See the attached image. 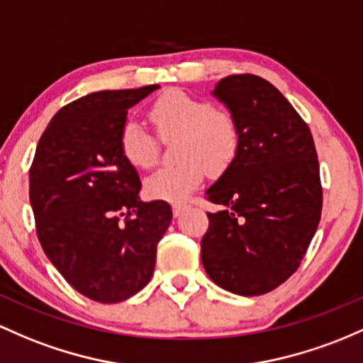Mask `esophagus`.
Masks as SVG:
<instances>
[{
  "instance_id": "esophagus-1",
  "label": "esophagus",
  "mask_w": 363,
  "mask_h": 363,
  "mask_svg": "<svg viewBox=\"0 0 363 363\" xmlns=\"http://www.w3.org/2000/svg\"><path fill=\"white\" fill-rule=\"evenodd\" d=\"M184 210H188V205H184V203H175V205L172 206L174 217H179V215H182Z\"/></svg>"
}]
</instances>
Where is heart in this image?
Returning <instances> with one entry per match:
<instances>
[{"label":"heart","mask_w":363,"mask_h":363,"mask_svg":"<svg viewBox=\"0 0 363 363\" xmlns=\"http://www.w3.org/2000/svg\"><path fill=\"white\" fill-rule=\"evenodd\" d=\"M148 117L163 141L177 138L175 158L181 160L146 177L145 193L153 200H184L200 186L205 167L210 172H222L240 150L241 129L234 113L182 89H170L155 99ZM118 146L136 169H150L157 162V139L136 121L123 123Z\"/></svg>","instance_id":"b5f03b06"}]
</instances>
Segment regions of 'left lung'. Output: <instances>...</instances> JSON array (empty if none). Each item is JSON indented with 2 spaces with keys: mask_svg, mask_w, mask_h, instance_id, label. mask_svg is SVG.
<instances>
[{
  "mask_svg": "<svg viewBox=\"0 0 363 363\" xmlns=\"http://www.w3.org/2000/svg\"><path fill=\"white\" fill-rule=\"evenodd\" d=\"M213 96L240 122L236 157L206 200L201 262L217 286L241 296L265 294L296 272L322 212L312 133L291 103L252 74L217 82Z\"/></svg>",
  "mask_w": 363,
  "mask_h": 363,
  "instance_id": "obj_1",
  "label": "left lung"
}]
</instances>
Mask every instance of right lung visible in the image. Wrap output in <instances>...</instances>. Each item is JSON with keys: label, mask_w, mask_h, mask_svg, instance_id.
Listing matches in <instances>:
<instances>
[{"label": "right lung", "mask_w": 363, "mask_h": 363, "mask_svg": "<svg viewBox=\"0 0 363 363\" xmlns=\"http://www.w3.org/2000/svg\"><path fill=\"white\" fill-rule=\"evenodd\" d=\"M158 87L98 91L65 105L29 170L46 257L75 291L99 303H118L148 284L172 220L167 201L139 200V175L118 146L127 111Z\"/></svg>", "instance_id": "obj_1"}]
</instances>
